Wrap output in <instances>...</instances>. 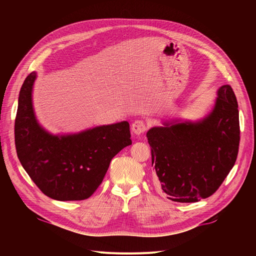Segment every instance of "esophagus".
<instances>
[{
	"mask_svg": "<svg viewBox=\"0 0 256 256\" xmlns=\"http://www.w3.org/2000/svg\"><path fill=\"white\" fill-rule=\"evenodd\" d=\"M146 130H147V126L144 124V121L142 120H136L135 122L132 124V132L137 136L142 135L143 132H146Z\"/></svg>",
	"mask_w": 256,
	"mask_h": 256,
	"instance_id": "34e87169",
	"label": "esophagus"
}]
</instances>
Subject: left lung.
Wrapping results in <instances>:
<instances>
[{"instance_id": "left-lung-1", "label": "left lung", "mask_w": 256, "mask_h": 256, "mask_svg": "<svg viewBox=\"0 0 256 256\" xmlns=\"http://www.w3.org/2000/svg\"><path fill=\"white\" fill-rule=\"evenodd\" d=\"M204 119L173 120L146 134L158 182L167 198L196 202L216 192L232 169L240 144L238 102L230 85Z\"/></svg>"}]
</instances>
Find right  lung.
<instances>
[{
    "label": "right lung",
    "instance_id": "add662e5",
    "mask_svg": "<svg viewBox=\"0 0 256 256\" xmlns=\"http://www.w3.org/2000/svg\"><path fill=\"white\" fill-rule=\"evenodd\" d=\"M36 72L20 88L16 118L20 162L44 195L60 201L84 200L96 191L111 160L132 144L128 121L70 135H52L38 124L32 90Z\"/></svg>",
    "mask_w": 256,
    "mask_h": 256
}]
</instances>
